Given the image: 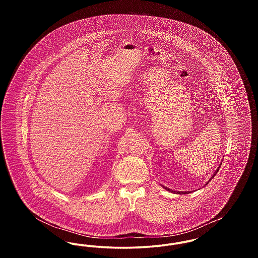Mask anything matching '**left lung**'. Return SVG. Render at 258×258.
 Here are the masks:
<instances>
[{
    "label": "left lung",
    "mask_w": 258,
    "mask_h": 258,
    "mask_svg": "<svg viewBox=\"0 0 258 258\" xmlns=\"http://www.w3.org/2000/svg\"><path fill=\"white\" fill-rule=\"evenodd\" d=\"M220 167H221V166H220ZM220 167H219V168H218V169H217V170H216V172H215V173H214V175H213V176H212V178H211V179H210V180H209V182H210V181H211V180H212V179H213V178H214V177H215V176H216V174H217V173H218V171H219V169H220ZM209 182H207V184H208ZM163 187H164V188H165V189H166V190H168V191H171V192H175V191H174V190H171V189H169V188H168V187H165V186H163ZM176 192H177V194H179V195H187V194H188V192H189V191H176ZM189 194H190V192H189Z\"/></svg>",
    "instance_id": "1"
}]
</instances>
